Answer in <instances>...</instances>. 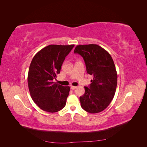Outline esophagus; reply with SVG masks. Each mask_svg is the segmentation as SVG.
<instances>
[{"label":"esophagus","instance_id":"obj_1","mask_svg":"<svg viewBox=\"0 0 147 147\" xmlns=\"http://www.w3.org/2000/svg\"><path fill=\"white\" fill-rule=\"evenodd\" d=\"M70 88L72 89V90H75V89L77 88V86H70Z\"/></svg>","mask_w":147,"mask_h":147}]
</instances>
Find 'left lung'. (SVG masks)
Segmentation results:
<instances>
[{
  "label": "left lung",
  "mask_w": 147,
  "mask_h": 147,
  "mask_svg": "<svg viewBox=\"0 0 147 147\" xmlns=\"http://www.w3.org/2000/svg\"><path fill=\"white\" fill-rule=\"evenodd\" d=\"M75 53L81 55L88 74L93 76L85 92L80 97L81 107L87 112L97 113L105 110L112 100L117 85V72L110 55L96 45H79Z\"/></svg>",
  "instance_id": "1"
}]
</instances>
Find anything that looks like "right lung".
Returning <instances> with one entry per match:
<instances>
[{
	"instance_id": "right-lung-1",
	"label": "right lung",
	"mask_w": 147,
	"mask_h": 147,
	"mask_svg": "<svg viewBox=\"0 0 147 147\" xmlns=\"http://www.w3.org/2000/svg\"><path fill=\"white\" fill-rule=\"evenodd\" d=\"M74 45H50L40 50L30 64L28 82L30 94L40 109L55 113L63 109L70 87L53 82Z\"/></svg>"
}]
</instances>
